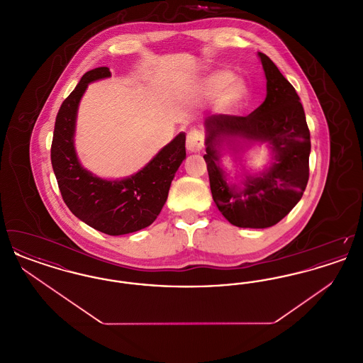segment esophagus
Here are the masks:
<instances>
[{"mask_svg":"<svg viewBox=\"0 0 363 363\" xmlns=\"http://www.w3.org/2000/svg\"><path fill=\"white\" fill-rule=\"evenodd\" d=\"M204 147V136L199 129H191L186 136V148L191 154H197Z\"/></svg>","mask_w":363,"mask_h":363,"instance_id":"34e87169","label":"esophagus"}]
</instances>
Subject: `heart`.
Here are the masks:
<instances>
[{"label": "heart", "instance_id": "b5f03b06", "mask_svg": "<svg viewBox=\"0 0 363 363\" xmlns=\"http://www.w3.org/2000/svg\"><path fill=\"white\" fill-rule=\"evenodd\" d=\"M189 92L191 98L197 101L212 98L211 107L220 116L237 114L249 98L246 83L227 69L215 70L197 77L190 84Z\"/></svg>", "mask_w": 363, "mask_h": 363}]
</instances>
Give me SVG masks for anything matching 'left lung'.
Segmentation results:
<instances>
[{
  "label": "left lung",
  "mask_w": 363,
  "mask_h": 363,
  "mask_svg": "<svg viewBox=\"0 0 363 363\" xmlns=\"http://www.w3.org/2000/svg\"><path fill=\"white\" fill-rule=\"evenodd\" d=\"M267 79V96L246 117L209 116L206 128V163L212 199L231 225L267 228L280 222L306 189L311 132L301 99L269 57L259 52ZM267 145L272 162L259 174L242 166L244 152ZM231 153L242 166L241 180L228 179L221 156Z\"/></svg>",
  "instance_id": "obj_1"
}]
</instances>
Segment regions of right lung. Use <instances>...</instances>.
<instances>
[{"label": "right lung", "instance_id": "right-lung-1", "mask_svg": "<svg viewBox=\"0 0 363 363\" xmlns=\"http://www.w3.org/2000/svg\"><path fill=\"white\" fill-rule=\"evenodd\" d=\"M110 76L106 67L86 72L61 104L52 135V164L62 199L76 218L104 234L123 235L154 223L186 157V138L184 132L178 133L141 170L126 178L106 179L84 169L74 148L79 104L88 84Z\"/></svg>", "mask_w": 363, "mask_h": 363}]
</instances>
